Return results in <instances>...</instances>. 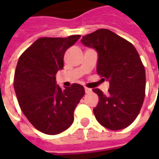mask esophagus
Instances as JSON below:
<instances>
[{"label":"esophagus","mask_w":159,"mask_h":159,"mask_svg":"<svg viewBox=\"0 0 159 159\" xmlns=\"http://www.w3.org/2000/svg\"><path fill=\"white\" fill-rule=\"evenodd\" d=\"M84 89H85V93H89L91 92V89H89V88H87V87H85V88H84Z\"/></svg>","instance_id":"esophagus-1"}]
</instances>
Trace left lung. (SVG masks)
<instances>
[{"label": "left lung", "instance_id": "obj_1", "mask_svg": "<svg viewBox=\"0 0 159 159\" xmlns=\"http://www.w3.org/2000/svg\"><path fill=\"white\" fill-rule=\"evenodd\" d=\"M81 42L96 49L97 73L110 83L108 94L93 89L99 96L93 109L97 121L109 129H125L135 120L145 99L146 71L139 53L132 43L107 29L88 34Z\"/></svg>", "mask_w": 159, "mask_h": 159}]
</instances>
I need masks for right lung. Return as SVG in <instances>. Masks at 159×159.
<instances>
[{"mask_svg": "<svg viewBox=\"0 0 159 159\" xmlns=\"http://www.w3.org/2000/svg\"><path fill=\"white\" fill-rule=\"evenodd\" d=\"M80 37H41L19 57L13 81L16 96L23 113L42 133L58 134L67 129L85 94L78 83L66 89L56 84V73L64 67L65 52Z\"/></svg>", "mask_w": 159, "mask_h": 159, "instance_id": "right-lung-1", "label": "right lung"}]
</instances>
